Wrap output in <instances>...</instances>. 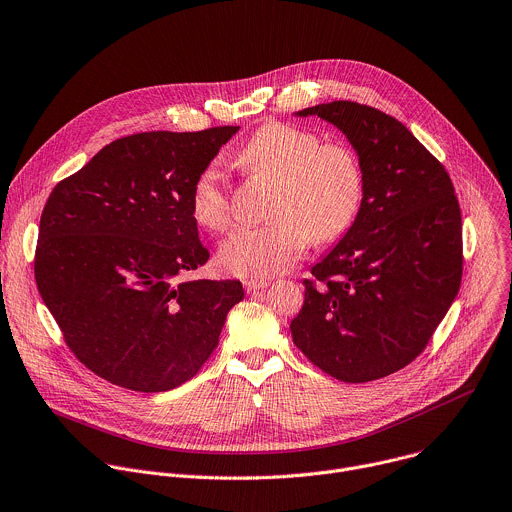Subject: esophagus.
Wrapping results in <instances>:
<instances>
[{
    "label": "esophagus",
    "instance_id": "esophagus-1",
    "mask_svg": "<svg viewBox=\"0 0 512 512\" xmlns=\"http://www.w3.org/2000/svg\"><path fill=\"white\" fill-rule=\"evenodd\" d=\"M267 285H269L267 279H253V277L243 279V287H245L247 293H255V291H259V289H265Z\"/></svg>",
    "mask_w": 512,
    "mask_h": 512
}]
</instances>
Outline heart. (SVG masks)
I'll use <instances>...</instances> for the list:
<instances>
[{"mask_svg": "<svg viewBox=\"0 0 512 512\" xmlns=\"http://www.w3.org/2000/svg\"><path fill=\"white\" fill-rule=\"evenodd\" d=\"M239 164L253 175L277 181L271 215L261 227L237 229L219 251L225 271L265 279L291 269L311 237L327 243L354 223L364 173L354 150L323 144L321 136L293 124L269 122L241 148ZM193 219L215 233L233 223L227 181L217 164L201 170L191 191Z\"/></svg>", "mask_w": 512, "mask_h": 512, "instance_id": "heart-1", "label": "heart"}]
</instances>
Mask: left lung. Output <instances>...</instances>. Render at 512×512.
<instances>
[{
	"mask_svg": "<svg viewBox=\"0 0 512 512\" xmlns=\"http://www.w3.org/2000/svg\"><path fill=\"white\" fill-rule=\"evenodd\" d=\"M297 116H319L346 134L364 195L348 233L303 281L293 344L335 380H380L424 352L458 295V199L446 168L378 108L337 100Z\"/></svg>",
	"mask_w": 512,
	"mask_h": 512,
	"instance_id": "left-lung-1",
	"label": "left lung"
}]
</instances>
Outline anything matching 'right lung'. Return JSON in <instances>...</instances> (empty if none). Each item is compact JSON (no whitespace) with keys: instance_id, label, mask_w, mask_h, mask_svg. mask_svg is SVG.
Instances as JSON below:
<instances>
[{"instance_id":"right-lung-1","label":"right lung","mask_w":512,"mask_h":512,"mask_svg":"<svg viewBox=\"0 0 512 512\" xmlns=\"http://www.w3.org/2000/svg\"><path fill=\"white\" fill-rule=\"evenodd\" d=\"M237 130L124 136L52 191L34 261L38 291L74 356L110 384H185L243 299L241 281H181L209 259L193 185Z\"/></svg>"}]
</instances>
